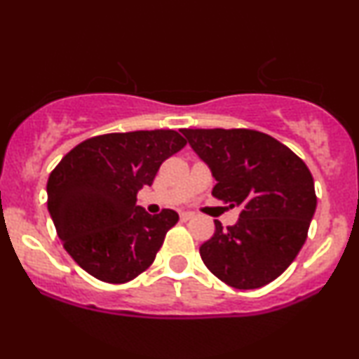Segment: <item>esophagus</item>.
Masks as SVG:
<instances>
[{
    "label": "esophagus",
    "instance_id": "esophagus-1",
    "mask_svg": "<svg viewBox=\"0 0 359 359\" xmlns=\"http://www.w3.org/2000/svg\"><path fill=\"white\" fill-rule=\"evenodd\" d=\"M194 217V214L192 212H180V221H191Z\"/></svg>",
    "mask_w": 359,
    "mask_h": 359
}]
</instances>
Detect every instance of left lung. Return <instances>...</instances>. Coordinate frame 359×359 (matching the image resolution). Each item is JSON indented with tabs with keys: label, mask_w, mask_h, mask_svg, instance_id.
<instances>
[{
	"label": "left lung",
	"mask_w": 359,
	"mask_h": 359,
	"mask_svg": "<svg viewBox=\"0 0 359 359\" xmlns=\"http://www.w3.org/2000/svg\"><path fill=\"white\" fill-rule=\"evenodd\" d=\"M209 167L212 196L241 209L236 224L199 248L204 265L229 287L273 282L307 240L317 197L314 179L290 148L255 130H180Z\"/></svg>",
	"instance_id": "obj_1"
}]
</instances>
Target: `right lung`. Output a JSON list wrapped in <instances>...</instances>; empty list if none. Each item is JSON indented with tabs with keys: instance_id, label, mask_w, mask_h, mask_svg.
<instances>
[{
	"instance_id": "right-lung-1",
	"label": "right lung",
	"mask_w": 359,
	"mask_h": 359,
	"mask_svg": "<svg viewBox=\"0 0 359 359\" xmlns=\"http://www.w3.org/2000/svg\"><path fill=\"white\" fill-rule=\"evenodd\" d=\"M174 130L109 133L72 148L52 170L47 208L74 262L94 278L125 283L154 263L179 214H148L137 194L185 147Z\"/></svg>"
}]
</instances>
